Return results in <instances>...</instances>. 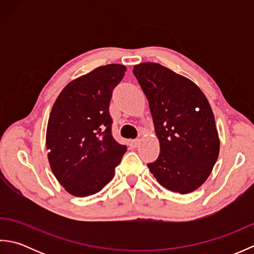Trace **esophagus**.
Wrapping results in <instances>:
<instances>
[{
	"label": "esophagus",
	"instance_id": "1",
	"mask_svg": "<svg viewBox=\"0 0 254 254\" xmlns=\"http://www.w3.org/2000/svg\"><path fill=\"white\" fill-rule=\"evenodd\" d=\"M138 144H139L138 139H131L130 141V146H132V147H137Z\"/></svg>",
	"mask_w": 254,
	"mask_h": 254
}]
</instances>
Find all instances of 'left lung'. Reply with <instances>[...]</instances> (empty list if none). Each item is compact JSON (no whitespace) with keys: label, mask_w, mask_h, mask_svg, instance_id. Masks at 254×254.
I'll return each instance as SVG.
<instances>
[{"label":"left lung","mask_w":254,"mask_h":254,"mask_svg":"<svg viewBox=\"0 0 254 254\" xmlns=\"http://www.w3.org/2000/svg\"><path fill=\"white\" fill-rule=\"evenodd\" d=\"M133 74L148 100L160 146L149 171L167 190L193 192L206 181L219 154L207 98L191 79L158 63L134 65Z\"/></svg>","instance_id":"8db88e82"}]
</instances>
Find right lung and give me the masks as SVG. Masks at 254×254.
Segmentation results:
<instances>
[{
    "label": "right lung",
    "instance_id": "obj_1",
    "mask_svg": "<svg viewBox=\"0 0 254 254\" xmlns=\"http://www.w3.org/2000/svg\"><path fill=\"white\" fill-rule=\"evenodd\" d=\"M127 67L99 66L69 82L58 96L47 127L46 145L53 175L74 196L99 192L115 176L126 145L111 134L112 90Z\"/></svg>",
    "mask_w": 254,
    "mask_h": 254
}]
</instances>
